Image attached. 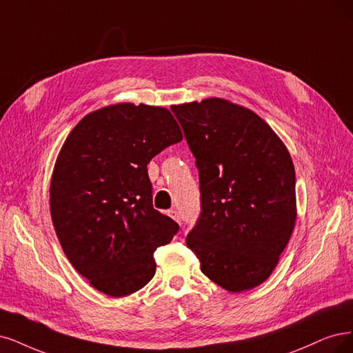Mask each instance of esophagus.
I'll list each match as a JSON object with an SVG mask.
<instances>
[{
    "label": "esophagus",
    "mask_w": 353,
    "mask_h": 353,
    "mask_svg": "<svg viewBox=\"0 0 353 353\" xmlns=\"http://www.w3.org/2000/svg\"><path fill=\"white\" fill-rule=\"evenodd\" d=\"M167 215L170 216V218H173L176 223H180V215H179V212L177 211H174V210H170L168 212H167Z\"/></svg>",
    "instance_id": "obj_1"
}]
</instances>
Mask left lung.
Here are the masks:
<instances>
[{"label": "left lung", "instance_id": "left-lung-1", "mask_svg": "<svg viewBox=\"0 0 353 353\" xmlns=\"http://www.w3.org/2000/svg\"><path fill=\"white\" fill-rule=\"evenodd\" d=\"M199 172L201 214L186 244L230 292L265 282L296 218L295 170L272 128L223 99L172 108Z\"/></svg>", "mask_w": 353, "mask_h": 353}]
</instances>
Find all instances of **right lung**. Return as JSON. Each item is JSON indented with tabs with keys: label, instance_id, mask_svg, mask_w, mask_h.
Listing matches in <instances>:
<instances>
[{
	"label": "right lung",
	"instance_id": "1",
	"mask_svg": "<svg viewBox=\"0 0 353 353\" xmlns=\"http://www.w3.org/2000/svg\"><path fill=\"white\" fill-rule=\"evenodd\" d=\"M181 141L164 108L121 103L87 114L63 142L50 215L65 256L94 288L125 296L155 275L154 252L179 224L152 206L147 165Z\"/></svg>",
	"mask_w": 353,
	"mask_h": 353
}]
</instances>
